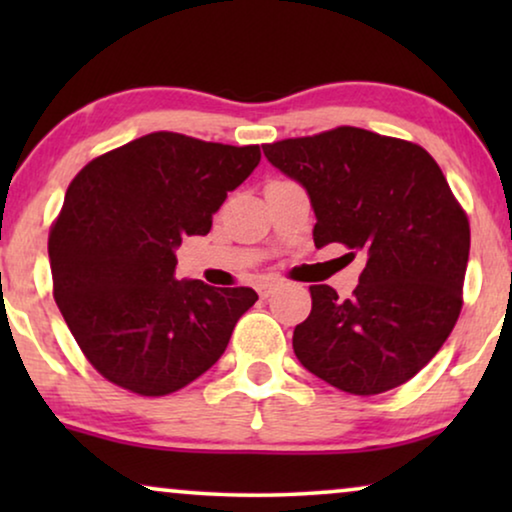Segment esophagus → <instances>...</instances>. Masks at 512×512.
I'll use <instances>...</instances> for the list:
<instances>
[{"mask_svg":"<svg viewBox=\"0 0 512 512\" xmlns=\"http://www.w3.org/2000/svg\"><path fill=\"white\" fill-rule=\"evenodd\" d=\"M275 289H277L275 282H261V284H256V291H258V296H261V298H270L272 293H275Z\"/></svg>","mask_w":512,"mask_h":512,"instance_id":"esophagus-1","label":"esophagus"}]
</instances>
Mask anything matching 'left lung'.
Masks as SVG:
<instances>
[{"instance_id":"obj_1","label":"left lung","mask_w":512,"mask_h":512,"mask_svg":"<svg viewBox=\"0 0 512 512\" xmlns=\"http://www.w3.org/2000/svg\"><path fill=\"white\" fill-rule=\"evenodd\" d=\"M263 153L310 195L317 249L340 242L366 256L352 298L310 286L312 312L293 331L298 361L347 394L401 387L461 312L471 228L438 163L422 146L349 125Z\"/></svg>"}]
</instances>
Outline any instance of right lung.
Returning <instances> with one entry per match:
<instances>
[{"label":"right lung","instance_id":"1","mask_svg":"<svg viewBox=\"0 0 512 512\" xmlns=\"http://www.w3.org/2000/svg\"><path fill=\"white\" fill-rule=\"evenodd\" d=\"M261 163L258 146L151 132L90 160L48 235L53 296L97 373L139 396L172 394L226 352L249 286L174 277L184 237Z\"/></svg>","mask_w":512,"mask_h":512}]
</instances>
